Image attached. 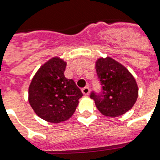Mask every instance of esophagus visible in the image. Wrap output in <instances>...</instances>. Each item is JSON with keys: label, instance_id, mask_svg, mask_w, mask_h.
I'll return each instance as SVG.
<instances>
[{"label": "esophagus", "instance_id": "1", "mask_svg": "<svg viewBox=\"0 0 160 160\" xmlns=\"http://www.w3.org/2000/svg\"><path fill=\"white\" fill-rule=\"evenodd\" d=\"M81 91H82L83 95H88L90 92V88H89V86H86V87L83 88L82 90H81Z\"/></svg>", "mask_w": 160, "mask_h": 160}]
</instances>
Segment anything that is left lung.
<instances>
[{
	"instance_id": "obj_1",
	"label": "left lung",
	"mask_w": 160,
	"mask_h": 160,
	"mask_svg": "<svg viewBox=\"0 0 160 160\" xmlns=\"http://www.w3.org/2000/svg\"><path fill=\"white\" fill-rule=\"evenodd\" d=\"M95 70L102 85L100 95L92 92L99 111L105 116L118 117L132 109L139 95V88L132 74L111 57L100 58Z\"/></svg>"
}]
</instances>
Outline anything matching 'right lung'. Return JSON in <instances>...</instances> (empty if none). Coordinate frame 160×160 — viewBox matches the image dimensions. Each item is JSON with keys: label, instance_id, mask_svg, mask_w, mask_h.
I'll use <instances>...</instances> for the list:
<instances>
[{"label": "right lung", "instance_id": "obj_1", "mask_svg": "<svg viewBox=\"0 0 160 160\" xmlns=\"http://www.w3.org/2000/svg\"><path fill=\"white\" fill-rule=\"evenodd\" d=\"M66 62L53 57L40 67L31 80L28 100L40 118L50 123L67 120L75 113L82 92L65 77Z\"/></svg>", "mask_w": 160, "mask_h": 160}]
</instances>
